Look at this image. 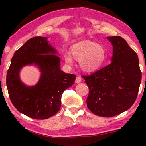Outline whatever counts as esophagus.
Wrapping results in <instances>:
<instances>
[{
    "label": "esophagus",
    "mask_w": 146,
    "mask_h": 146,
    "mask_svg": "<svg viewBox=\"0 0 146 146\" xmlns=\"http://www.w3.org/2000/svg\"><path fill=\"white\" fill-rule=\"evenodd\" d=\"M81 80H81V78L80 77V76H76V78L75 79L76 83H77V84L80 83L81 82Z\"/></svg>",
    "instance_id": "obj_1"
}]
</instances>
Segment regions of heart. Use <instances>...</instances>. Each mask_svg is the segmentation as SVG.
Returning <instances> with one entry per match:
<instances>
[{
    "instance_id": "obj_1",
    "label": "heart",
    "mask_w": 146,
    "mask_h": 146,
    "mask_svg": "<svg viewBox=\"0 0 146 146\" xmlns=\"http://www.w3.org/2000/svg\"><path fill=\"white\" fill-rule=\"evenodd\" d=\"M71 54L76 60L80 61V68L85 71H93L100 68L107 55L103 45L88 40L71 46ZM64 59L68 65H72L73 58L70 53L65 54Z\"/></svg>"
}]
</instances>
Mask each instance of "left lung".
Here are the masks:
<instances>
[{
    "mask_svg": "<svg viewBox=\"0 0 146 146\" xmlns=\"http://www.w3.org/2000/svg\"><path fill=\"white\" fill-rule=\"evenodd\" d=\"M107 38L113 46L112 62L82 77L90 90L86 100L89 110L96 115L112 117L134 104L142 73L137 53L124 39L119 36Z\"/></svg>",
    "mask_w": 146,
    "mask_h": 146,
    "instance_id": "obj_1",
    "label": "left lung"
}]
</instances>
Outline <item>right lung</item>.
<instances>
[{
	"instance_id": "1",
	"label": "right lung",
	"mask_w": 146,
	"mask_h": 146,
	"mask_svg": "<svg viewBox=\"0 0 146 146\" xmlns=\"http://www.w3.org/2000/svg\"><path fill=\"white\" fill-rule=\"evenodd\" d=\"M48 44L46 37L29 39L15 51L7 72L6 86L13 105L20 113L37 120L55 115L61 106V97L72 86L76 76L60 69V58ZM35 63L40 69L41 76L35 86L22 83L19 72L23 66Z\"/></svg>"
}]
</instances>
